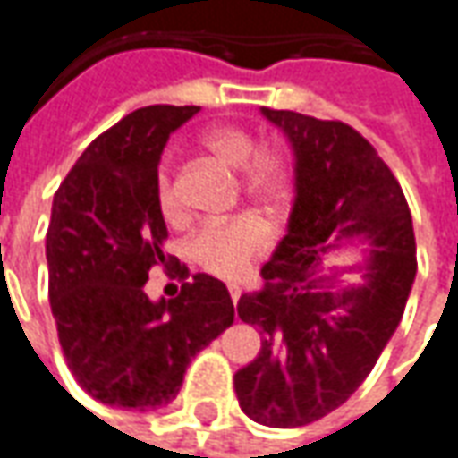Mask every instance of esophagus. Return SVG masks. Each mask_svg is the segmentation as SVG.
<instances>
[{
  "instance_id": "1",
  "label": "esophagus",
  "mask_w": 458,
  "mask_h": 458,
  "mask_svg": "<svg viewBox=\"0 0 458 458\" xmlns=\"http://www.w3.org/2000/svg\"><path fill=\"white\" fill-rule=\"evenodd\" d=\"M230 298H233V303H238V298H241V288L238 285H228Z\"/></svg>"
}]
</instances>
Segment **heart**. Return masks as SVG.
<instances>
[{"label":"heart","instance_id":"heart-1","mask_svg":"<svg viewBox=\"0 0 458 458\" xmlns=\"http://www.w3.org/2000/svg\"><path fill=\"white\" fill-rule=\"evenodd\" d=\"M203 148L230 170L245 173V192L255 203L276 205L288 195L291 170L281 152L258 150V140L241 124H213L203 132ZM155 203L167 223H180L185 208L177 195L173 170L165 165L155 180ZM268 245V230L253 216H241L225 223H208L188 241L190 260L217 278H241Z\"/></svg>","mask_w":458,"mask_h":458}]
</instances>
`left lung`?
<instances>
[{"label": "left lung", "instance_id": "8db88e82", "mask_svg": "<svg viewBox=\"0 0 458 458\" xmlns=\"http://www.w3.org/2000/svg\"><path fill=\"white\" fill-rule=\"evenodd\" d=\"M263 114L293 148L295 200L288 233L260 270L263 288L238 301L241 320L263 341L233 381L253 421L293 428L346 403L371 373L411 293L416 238L399 180L351 124ZM348 237L372 242L359 286L322 273V255Z\"/></svg>", "mask_w": 458, "mask_h": 458}]
</instances>
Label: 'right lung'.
I'll use <instances>...</instances> for the list:
<instances>
[{
    "mask_svg": "<svg viewBox=\"0 0 458 458\" xmlns=\"http://www.w3.org/2000/svg\"><path fill=\"white\" fill-rule=\"evenodd\" d=\"M200 107L150 105L95 138L55 192L47 230L49 306L64 360L92 399L150 411L175 399L190 359L235 318L225 283L177 263V299L144 293L163 253L165 217L155 203L170 132Z\"/></svg>",
    "mask_w": 458,
    "mask_h": 458,
    "instance_id": "obj_1",
    "label": "right lung"
}]
</instances>
